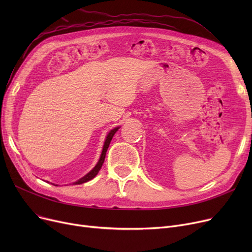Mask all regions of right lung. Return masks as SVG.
<instances>
[{
    "label": "right lung",
    "mask_w": 252,
    "mask_h": 252,
    "mask_svg": "<svg viewBox=\"0 0 252 252\" xmlns=\"http://www.w3.org/2000/svg\"><path fill=\"white\" fill-rule=\"evenodd\" d=\"M119 127H121V126H116V127L110 129L109 133L107 134V136H106V139H105V142H104V145H103V149H102L100 158H99V160H98L97 164L95 165V167L93 168L92 170H90L89 173H88L87 175H85L83 178H81L79 180H77L76 182H74L73 185H81V184H84V183H86V182L91 181L92 179H94V178L97 176V174L99 173V170L101 169V167H102V165H103V162H104V160H105L106 152H107V149H108V147H109V144H110V142H111V140H112L113 136L115 135L116 131L119 129ZM53 185H54V186H58V185H55V184H53Z\"/></svg>",
    "instance_id": "obj_1"
}]
</instances>
